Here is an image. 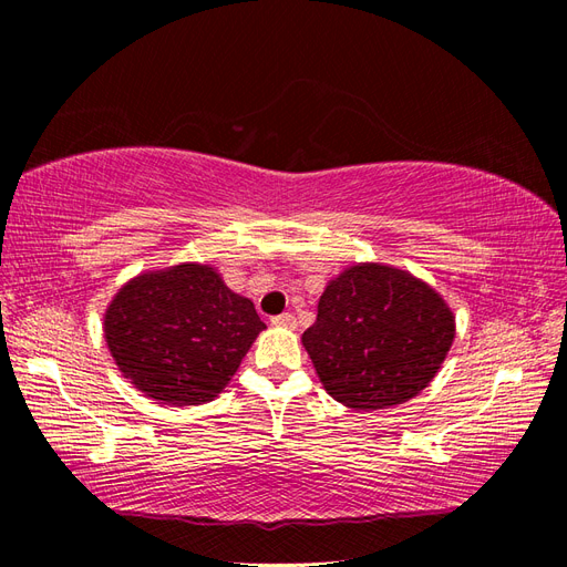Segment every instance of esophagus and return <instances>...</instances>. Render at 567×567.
Returning <instances> with one entry per match:
<instances>
[{
    "mask_svg": "<svg viewBox=\"0 0 567 567\" xmlns=\"http://www.w3.org/2000/svg\"><path fill=\"white\" fill-rule=\"evenodd\" d=\"M271 323H274V326H281V329H296V317L290 315V312H284V315H279V317H274Z\"/></svg>",
    "mask_w": 567,
    "mask_h": 567,
    "instance_id": "34e87169",
    "label": "esophagus"
}]
</instances>
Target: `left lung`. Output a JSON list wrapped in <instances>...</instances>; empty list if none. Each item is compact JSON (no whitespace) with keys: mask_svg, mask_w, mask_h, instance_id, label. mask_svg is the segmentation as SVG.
Returning <instances> with one entry per match:
<instances>
[{"mask_svg":"<svg viewBox=\"0 0 567 567\" xmlns=\"http://www.w3.org/2000/svg\"><path fill=\"white\" fill-rule=\"evenodd\" d=\"M454 333V315L435 288L404 269L362 262L326 286L302 346L336 402L373 411L427 388Z\"/></svg>","mask_w":567,"mask_h":567,"instance_id":"obj_1","label":"left lung"}]
</instances>
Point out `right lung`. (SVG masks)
I'll return each mask as SVG.
<instances>
[{"label": "right lung", "instance_id": "obj_1", "mask_svg": "<svg viewBox=\"0 0 567 567\" xmlns=\"http://www.w3.org/2000/svg\"><path fill=\"white\" fill-rule=\"evenodd\" d=\"M262 329L255 305L196 262L130 279L104 315L117 369L146 398L173 406L213 402Z\"/></svg>", "mask_w": 567, "mask_h": 567}]
</instances>
